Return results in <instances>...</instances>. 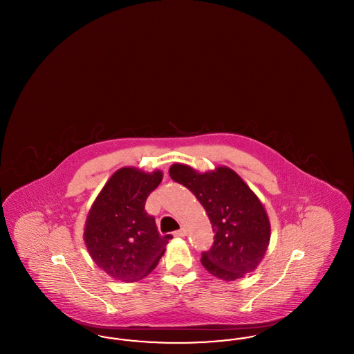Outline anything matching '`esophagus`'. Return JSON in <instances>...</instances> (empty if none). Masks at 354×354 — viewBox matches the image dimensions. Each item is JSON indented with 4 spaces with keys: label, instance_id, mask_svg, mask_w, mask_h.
Wrapping results in <instances>:
<instances>
[{
    "label": "esophagus",
    "instance_id": "esophagus-1",
    "mask_svg": "<svg viewBox=\"0 0 354 354\" xmlns=\"http://www.w3.org/2000/svg\"><path fill=\"white\" fill-rule=\"evenodd\" d=\"M174 236H176V237H185V230L182 227L180 230H178V231H175L174 232Z\"/></svg>",
    "mask_w": 354,
    "mask_h": 354
}]
</instances>
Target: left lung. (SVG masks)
Instances as JSON below:
<instances>
[{
  "label": "left lung",
  "instance_id": "1",
  "mask_svg": "<svg viewBox=\"0 0 354 354\" xmlns=\"http://www.w3.org/2000/svg\"><path fill=\"white\" fill-rule=\"evenodd\" d=\"M169 172L172 180L187 187L202 203L212 224L215 240L202 253L203 267L225 281L256 270L270 244V224L252 189L234 169L224 166L199 174L176 163Z\"/></svg>",
  "mask_w": 354,
  "mask_h": 354
}]
</instances>
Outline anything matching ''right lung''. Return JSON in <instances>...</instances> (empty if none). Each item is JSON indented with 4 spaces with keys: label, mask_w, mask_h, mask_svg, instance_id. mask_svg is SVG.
Listing matches in <instances>:
<instances>
[{
    "label": "right lung",
    "mask_w": 354,
    "mask_h": 354,
    "mask_svg": "<svg viewBox=\"0 0 354 354\" xmlns=\"http://www.w3.org/2000/svg\"><path fill=\"white\" fill-rule=\"evenodd\" d=\"M162 178V171L118 169L88 211L84 234L87 251L102 270L117 280L133 283L146 277L172 239L158 232L155 218L145 209L147 196Z\"/></svg>",
    "instance_id": "add662e5"
}]
</instances>
